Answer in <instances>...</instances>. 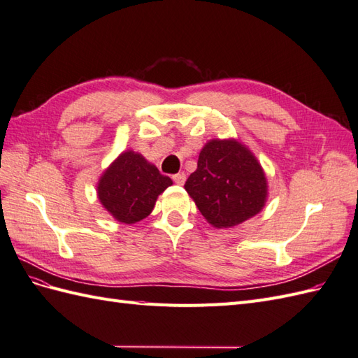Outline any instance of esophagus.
I'll use <instances>...</instances> for the list:
<instances>
[{
    "instance_id": "34e87169",
    "label": "esophagus",
    "mask_w": 358,
    "mask_h": 358,
    "mask_svg": "<svg viewBox=\"0 0 358 358\" xmlns=\"http://www.w3.org/2000/svg\"><path fill=\"white\" fill-rule=\"evenodd\" d=\"M172 180H173V182H176V185L182 186V185H185V181H186V173H182V172L176 173V176L172 177Z\"/></svg>"
}]
</instances>
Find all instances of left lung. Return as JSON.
<instances>
[{"label": "left lung", "mask_w": 358, "mask_h": 358, "mask_svg": "<svg viewBox=\"0 0 358 358\" xmlns=\"http://www.w3.org/2000/svg\"><path fill=\"white\" fill-rule=\"evenodd\" d=\"M185 189L206 221L231 228L262 212L268 199V178L260 162L239 139L208 141Z\"/></svg>", "instance_id": "left-lung-1"}]
</instances>
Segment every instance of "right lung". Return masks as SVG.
<instances>
[{
    "label": "right lung",
    "instance_id": "right-lung-1",
    "mask_svg": "<svg viewBox=\"0 0 358 358\" xmlns=\"http://www.w3.org/2000/svg\"><path fill=\"white\" fill-rule=\"evenodd\" d=\"M172 186V180L159 172L142 154L121 152L103 172L96 185L101 206L117 222L131 225L148 216L159 195Z\"/></svg>",
    "mask_w": 358,
    "mask_h": 358
}]
</instances>
